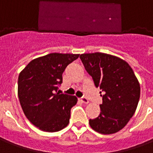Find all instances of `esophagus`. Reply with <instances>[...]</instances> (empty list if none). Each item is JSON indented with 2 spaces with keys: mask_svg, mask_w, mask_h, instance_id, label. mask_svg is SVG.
<instances>
[{
  "mask_svg": "<svg viewBox=\"0 0 153 153\" xmlns=\"http://www.w3.org/2000/svg\"><path fill=\"white\" fill-rule=\"evenodd\" d=\"M80 101H81V102H82L83 103H84V104H88V103L89 102H88V98H87V97H81V98H80Z\"/></svg>",
  "mask_w": 153,
  "mask_h": 153,
  "instance_id": "1",
  "label": "esophagus"
}]
</instances>
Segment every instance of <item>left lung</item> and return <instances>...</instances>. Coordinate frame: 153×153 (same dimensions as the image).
Listing matches in <instances>:
<instances>
[{
    "mask_svg": "<svg viewBox=\"0 0 153 153\" xmlns=\"http://www.w3.org/2000/svg\"><path fill=\"white\" fill-rule=\"evenodd\" d=\"M79 58L102 97L100 115L89 120L91 128L102 134L120 131L134 115L140 97V85L132 68L109 54L84 53Z\"/></svg>",
    "mask_w": 153,
    "mask_h": 153,
    "instance_id": "8db88e82",
    "label": "left lung"
}]
</instances>
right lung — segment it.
I'll use <instances>...</instances> for the list:
<instances>
[{
  "label": "right lung",
  "mask_w": 153,
  "mask_h": 153,
  "mask_svg": "<svg viewBox=\"0 0 153 153\" xmlns=\"http://www.w3.org/2000/svg\"><path fill=\"white\" fill-rule=\"evenodd\" d=\"M79 54L51 53L31 60L18 79V96L23 111L32 124L46 132L66 127L75 96L57 93L67 65Z\"/></svg>",
  "instance_id": "add662e5"
}]
</instances>
